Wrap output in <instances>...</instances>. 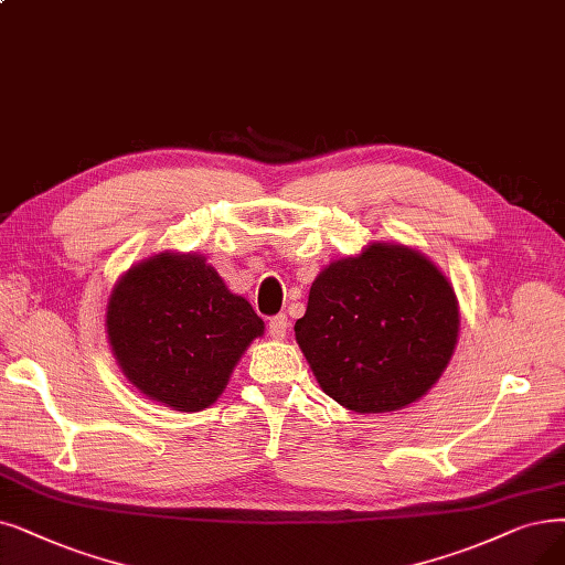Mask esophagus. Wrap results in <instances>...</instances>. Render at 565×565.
<instances>
[{
    "mask_svg": "<svg viewBox=\"0 0 565 565\" xmlns=\"http://www.w3.org/2000/svg\"><path fill=\"white\" fill-rule=\"evenodd\" d=\"M287 329H289V320H287V315L285 312H280V315H274V318L268 320V333L274 335V338H285L287 335Z\"/></svg>",
    "mask_w": 565,
    "mask_h": 565,
    "instance_id": "obj_1",
    "label": "esophagus"
}]
</instances>
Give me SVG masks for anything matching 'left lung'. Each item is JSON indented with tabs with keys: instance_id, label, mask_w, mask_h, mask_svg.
I'll list each match as a JSON object with an SVG mask.
<instances>
[{
	"instance_id": "left-lung-1",
	"label": "left lung",
	"mask_w": 565,
	"mask_h": 565,
	"mask_svg": "<svg viewBox=\"0 0 565 565\" xmlns=\"http://www.w3.org/2000/svg\"><path fill=\"white\" fill-rule=\"evenodd\" d=\"M295 331L333 401L354 413H390L436 385L457 345L459 306L424 255L373 243L315 278Z\"/></svg>"
}]
</instances>
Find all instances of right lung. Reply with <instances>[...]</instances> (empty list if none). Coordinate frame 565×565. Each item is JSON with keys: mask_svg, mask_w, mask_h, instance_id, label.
Returning <instances> with one entry per match:
<instances>
[{"mask_svg": "<svg viewBox=\"0 0 565 565\" xmlns=\"http://www.w3.org/2000/svg\"><path fill=\"white\" fill-rule=\"evenodd\" d=\"M108 341L137 390L199 413L222 394L264 322L196 255H154L131 266L106 312Z\"/></svg>", "mask_w": 565, "mask_h": 565, "instance_id": "obj_1", "label": "right lung"}]
</instances>
